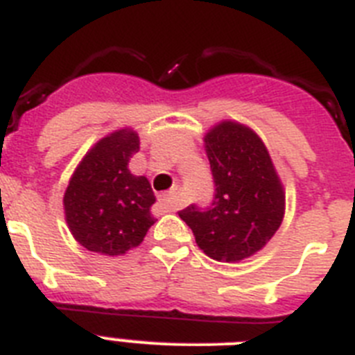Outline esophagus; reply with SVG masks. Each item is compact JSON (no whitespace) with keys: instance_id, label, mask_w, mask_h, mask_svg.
Wrapping results in <instances>:
<instances>
[{"instance_id":"esophagus-1","label":"esophagus","mask_w":355,"mask_h":355,"mask_svg":"<svg viewBox=\"0 0 355 355\" xmlns=\"http://www.w3.org/2000/svg\"><path fill=\"white\" fill-rule=\"evenodd\" d=\"M159 202H162V205L165 206L168 211H174L175 205H178V196H175V190H171V192L159 196Z\"/></svg>"}]
</instances>
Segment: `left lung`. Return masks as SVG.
Masks as SVG:
<instances>
[{"instance_id":"obj_1","label":"left lung","mask_w":355,"mask_h":355,"mask_svg":"<svg viewBox=\"0 0 355 355\" xmlns=\"http://www.w3.org/2000/svg\"><path fill=\"white\" fill-rule=\"evenodd\" d=\"M215 196L208 208L180 216L197 245L216 261L250 258L270 241L284 216V188L265 144L240 122L222 121L205 137Z\"/></svg>"}]
</instances>
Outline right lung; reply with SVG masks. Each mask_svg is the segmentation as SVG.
Returning <instances> with one entry per match:
<instances>
[{
    "mask_svg": "<svg viewBox=\"0 0 355 355\" xmlns=\"http://www.w3.org/2000/svg\"><path fill=\"white\" fill-rule=\"evenodd\" d=\"M139 149L137 131H114L85 155L72 174L64 196L65 220L87 250L122 256L139 247L155 224L153 188L146 175L128 168Z\"/></svg>",
    "mask_w": 355,
    "mask_h": 355,
    "instance_id": "right-lung-1",
    "label": "right lung"
}]
</instances>
